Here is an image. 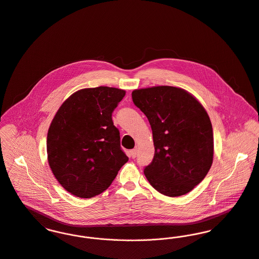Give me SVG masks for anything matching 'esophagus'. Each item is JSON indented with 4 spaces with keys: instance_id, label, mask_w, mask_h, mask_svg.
I'll return each instance as SVG.
<instances>
[{
    "instance_id": "1",
    "label": "esophagus",
    "mask_w": 259,
    "mask_h": 259,
    "mask_svg": "<svg viewBox=\"0 0 259 259\" xmlns=\"http://www.w3.org/2000/svg\"><path fill=\"white\" fill-rule=\"evenodd\" d=\"M136 156H137V149L131 150V151H130V157H131L132 159H135Z\"/></svg>"
}]
</instances>
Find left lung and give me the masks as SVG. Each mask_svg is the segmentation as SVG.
<instances>
[{
  "mask_svg": "<svg viewBox=\"0 0 259 259\" xmlns=\"http://www.w3.org/2000/svg\"><path fill=\"white\" fill-rule=\"evenodd\" d=\"M132 100L153 131L155 156L144 169L150 184L169 197L190 192L213 162V128L205 108L186 91L168 85L135 90Z\"/></svg>",
  "mask_w": 259,
  "mask_h": 259,
  "instance_id": "obj_1",
  "label": "left lung"
}]
</instances>
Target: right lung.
Here are the masks:
<instances>
[{"label":"right lung","instance_id":"obj_1","mask_svg":"<svg viewBox=\"0 0 259 259\" xmlns=\"http://www.w3.org/2000/svg\"><path fill=\"white\" fill-rule=\"evenodd\" d=\"M125 91L82 89L60 106L47 134L50 168L71 194L92 198L106 190L128 161L112 112Z\"/></svg>","mask_w":259,"mask_h":259}]
</instances>
